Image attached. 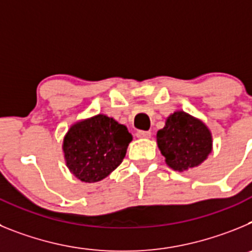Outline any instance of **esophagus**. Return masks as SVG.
I'll return each instance as SVG.
<instances>
[{
    "mask_svg": "<svg viewBox=\"0 0 252 252\" xmlns=\"http://www.w3.org/2000/svg\"><path fill=\"white\" fill-rule=\"evenodd\" d=\"M136 136L140 137V139H150L151 132L150 131H137Z\"/></svg>",
    "mask_w": 252,
    "mask_h": 252,
    "instance_id": "1",
    "label": "esophagus"
}]
</instances>
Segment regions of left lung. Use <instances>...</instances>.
Returning <instances> with one entry per match:
<instances>
[{"label": "left lung", "instance_id": "obj_1", "mask_svg": "<svg viewBox=\"0 0 252 252\" xmlns=\"http://www.w3.org/2000/svg\"><path fill=\"white\" fill-rule=\"evenodd\" d=\"M157 142L166 165L180 173L201 165L213 149L208 126L184 111L166 117L165 126L157 133Z\"/></svg>", "mask_w": 252, "mask_h": 252}]
</instances>
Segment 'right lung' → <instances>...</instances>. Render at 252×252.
Returning <instances> with one entry per match:
<instances>
[{
	"label": "right lung",
	"mask_w": 252,
	"mask_h": 252,
	"mask_svg": "<svg viewBox=\"0 0 252 252\" xmlns=\"http://www.w3.org/2000/svg\"><path fill=\"white\" fill-rule=\"evenodd\" d=\"M132 135L113 117L98 113L77 121L63 139L64 160L69 171L84 183H97L124 160Z\"/></svg>",
	"instance_id": "add662e5"
}]
</instances>
